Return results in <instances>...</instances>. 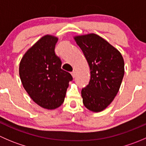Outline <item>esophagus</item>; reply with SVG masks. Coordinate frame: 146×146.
Instances as JSON below:
<instances>
[{
  "label": "esophagus",
  "mask_w": 146,
  "mask_h": 146,
  "mask_svg": "<svg viewBox=\"0 0 146 146\" xmlns=\"http://www.w3.org/2000/svg\"><path fill=\"white\" fill-rule=\"evenodd\" d=\"M70 73H71V75H72V76H73V78H75V76H76V72H75L74 70H73V71H72Z\"/></svg>",
  "instance_id": "1"
}]
</instances>
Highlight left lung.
Returning a JSON list of instances; mask_svg holds the SVG:
<instances>
[{
  "label": "left lung",
  "instance_id": "8db88e82",
  "mask_svg": "<svg viewBox=\"0 0 146 146\" xmlns=\"http://www.w3.org/2000/svg\"><path fill=\"white\" fill-rule=\"evenodd\" d=\"M90 70L89 84L81 91L82 102L95 112L102 111L117 95L124 75L120 52L95 34L74 37Z\"/></svg>",
  "mask_w": 146,
  "mask_h": 146
}]
</instances>
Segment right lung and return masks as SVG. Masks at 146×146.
<instances>
[{
	"instance_id": "add662e5",
	"label": "right lung",
	"mask_w": 146,
	"mask_h": 146,
	"mask_svg": "<svg viewBox=\"0 0 146 146\" xmlns=\"http://www.w3.org/2000/svg\"><path fill=\"white\" fill-rule=\"evenodd\" d=\"M58 38L46 35L25 53L19 73L23 87L35 103L47 110L64 102L71 75L61 69V60L55 53Z\"/></svg>"
}]
</instances>
